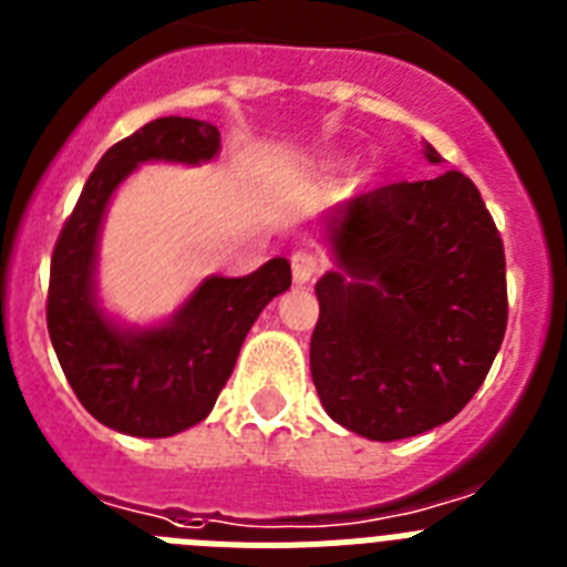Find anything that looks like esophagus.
<instances>
[{"label": "esophagus", "instance_id": "34e87169", "mask_svg": "<svg viewBox=\"0 0 567 567\" xmlns=\"http://www.w3.org/2000/svg\"><path fill=\"white\" fill-rule=\"evenodd\" d=\"M289 264H292L295 284H309L320 272V258L315 252H309V249H295Z\"/></svg>", "mask_w": 567, "mask_h": 567}]
</instances>
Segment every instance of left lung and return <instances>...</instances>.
I'll return each instance as SVG.
<instances>
[{"instance_id": "obj_1", "label": "left lung", "mask_w": 567, "mask_h": 567, "mask_svg": "<svg viewBox=\"0 0 567 567\" xmlns=\"http://www.w3.org/2000/svg\"><path fill=\"white\" fill-rule=\"evenodd\" d=\"M327 235L353 278L315 287L309 369L329 417L380 443L449 423L508 327L503 238L480 189L457 169L389 184L334 209Z\"/></svg>"}]
</instances>
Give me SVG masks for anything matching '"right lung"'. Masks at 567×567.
<instances>
[{"label": "right lung", "mask_w": 567, "mask_h": 567, "mask_svg": "<svg viewBox=\"0 0 567 567\" xmlns=\"http://www.w3.org/2000/svg\"><path fill=\"white\" fill-rule=\"evenodd\" d=\"M221 147L209 122L167 115L102 155L50 258L48 332L70 389L99 423L133 437H169L213 412L260 309L287 292L292 269L272 258L247 278H207L169 323L124 332L93 300L96 240L110 195L142 162H207Z\"/></svg>", "instance_id": "right-lung-1"}]
</instances>
